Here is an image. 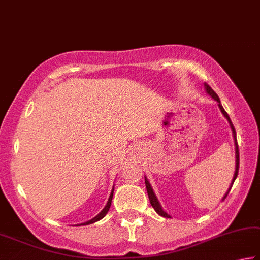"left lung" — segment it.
Instances as JSON below:
<instances>
[{
  "instance_id": "obj_1",
  "label": "left lung",
  "mask_w": 260,
  "mask_h": 260,
  "mask_svg": "<svg viewBox=\"0 0 260 260\" xmlns=\"http://www.w3.org/2000/svg\"><path fill=\"white\" fill-rule=\"evenodd\" d=\"M205 89H206V91H207V94H209L211 98H213L215 101H216L217 103H218V108H219V110H221V113L224 115V117L228 119V122H229V124H230V127H231V130H233V137H234V142H235V151H236V152H235V157H236V166H235V173H234V178H233V180H231V183H230V187H229V189L226 190V193L224 194V197H223V199H222V201L223 200H224L225 198H226V195L229 194V191H230V189H231V187H233V185H234V182H235V180H236V178H237V175H238V169H239V152H238V145H237V139H236V130H235V127H234V125H233V123H231V119H230V117H229V115L226 114V111L224 110V108L222 107V105H221V101H219V98L217 96V94L215 93V91L210 88V86H208L207 85V83H205ZM145 186H146V190H147V195H149V200H150V203H151V206L153 207L154 208V210L157 211V213L160 215V216H162V217H171L169 214L166 213L165 210L162 209V207L160 206V202L158 201V198L155 197V194H154V191H153V188L152 187H151V185H150V182H149V180H147V178L145 177Z\"/></svg>"
}]
</instances>
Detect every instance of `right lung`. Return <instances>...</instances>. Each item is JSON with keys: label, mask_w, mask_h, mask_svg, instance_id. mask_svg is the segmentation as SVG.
Wrapping results in <instances>:
<instances>
[{"label": "right lung", "mask_w": 260, "mask_h": 260, "mask_svg": "<svg viewBox=\"0 0 260 260\" xmlns=\"http://www.w3.org/2000/svg\"><path fill=\"white\" fill-rule=\"evenodd\" d=\"M113 195H114V188H113V190H111V193L109 195V199H108V202H107V205H106L105 208H103L101 211H100V213L94 218H91V219H89V221H87L85 223H81V224H78V225H88V224H91V223L98 222V221H100V219H102L103 217H105L106 215H107V213H108V210H109V208H110V206H111V200H113Z\"/></svg>", "instance_id": "add662e5"}]
</instances>
